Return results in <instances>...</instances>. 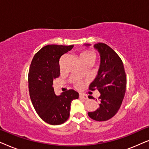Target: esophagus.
Wrapping results in <instances>:
<instances>
[{"mask_svg":"<svg viewBox=\"0 0 149 149\" xmlns=\"http://www.w3.org/2000/svg\"><path fill=\"white\" fill-rule=\"evenodd\" d=\"M79 97L81 99H83V100H87L88 99V97H87V96L85 94H83V93H80L79 94Z\"/></svg>","mask_w":149,"mask_h":149,"instance_id":"1","label":"esophagus"}]
</instances>
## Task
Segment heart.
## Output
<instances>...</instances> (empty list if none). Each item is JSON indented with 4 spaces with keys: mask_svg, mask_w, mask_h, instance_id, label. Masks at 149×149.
<instances>
[{
    "mask_svg": "<svg viewBox=\"0 0 149 149\" xmlns=\"http://www.w3.org/2000/svg\"><path fill=\"white\" fill-rule=\"evenodd\" d=\"M95 55L94 52L92 51H85L80 54V59H91V60H95ZM77 85L79 87L81 85V83H77Z\"/></svg>",
    "mask_w": 149,
    "mask_h": 149,
    "instance_id": "heart-1",
    "label": "heart"
}]
</instances>
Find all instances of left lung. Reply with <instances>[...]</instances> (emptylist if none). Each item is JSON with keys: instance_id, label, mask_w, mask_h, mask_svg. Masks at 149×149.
I'll return each mask as SVG.
<instances>
[{"instance_id": "8db88e82", "label": "left lung", "mask_w": 149, "mask_h": 149, "mask_svg": "<svg viewBox=\"0 0 149 149\" xmlns=\"http://www.w3.org/2000/svg\"><path fill=\"white\" fill-rule=\"evenodd\" d=\"M93 47L100 55V64L89 89L98 90L100 103L97 109L89 112L88 115L95 121H104L114 117L120 109L125 95L127 79L123 62L113 49L102 42L95 44Z\"/></svg>"}]
</instances>
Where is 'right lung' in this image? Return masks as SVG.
Masks as SVG:
<instances>
[{"instance_id":"obj_1","label":"right lung","mask_w":149,"mask_h":149,"mask_svg":"<svg viewBox=\"0 0 149 149\" xmlns=\"http://www.w3.org/2000/svg\"><path fill=\"white\" fill-rule=\"evenodd\" d=\"M73 45H49L34 55L28 72V88L32 105L39 117L50 125H60L68 120L71 102L78 99L73 89L55 94L53 81L60 76V57Z\"/></svg>"}]
</instances>
